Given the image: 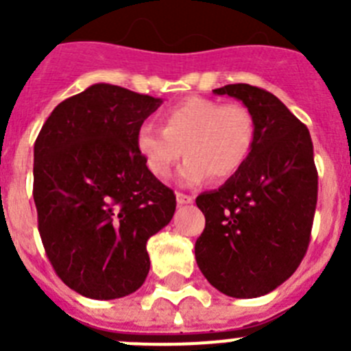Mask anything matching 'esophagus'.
Instances as JSON below:
<instances>
[{"instance_id":"34e87169","label":"esophagus","mask_w":351,"mask_h":351,"mask_svg":"<svg viewBox=\"0 0 351 351\" xmlns=\"http://www.w3.org/2000/svg\"><path fill=\"white\" fill-rule=\"evenodd\" d=\"M176 198H178L179 206H188V204H193V200H195L193 197H190V195H184V193H178L176 195Z\"/></svg>"}]
</instances>
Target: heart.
<instances>
[{
  "label": "heart",
  "mask_w": 351,
  "mask_h": 351,
  "mask_svg": "<svg viewBox=\"0 0 351 351\" xmlns=\"http://www.w3.org/2000/svg\"><path fill=\"white\" fill-rule=\"evenodd\" d=\"M165 126L144 123L137 132V151L154 178H165L184 149L179 184L195 186L213 178H232L246 163L255 144V117L243 104H221L191 96L163 114Z\"/></svg>",
  "instance_id": "heart-1"
}]
</instances>
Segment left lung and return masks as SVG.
<instances>
[{"mask_svg":"<svg viewBox=\"0 0 351 351\" xmlns=\"http://www.w3.org/2000/svg\"><path fill=\"white\" fill-rule=\"evenodd\" d=\"M213 93L243 101L256 133L241 170L221 188L197 197L206 228L195 256L216 290L255 299L285 283L308 251L318 197L311 135L265 89L228 84Z\"/></svg>","mask_w":351,"mask_h":351,"instance_id":"obj_1","label":"left lung"}]
</instances>
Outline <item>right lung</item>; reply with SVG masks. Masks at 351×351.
<instances>
[{
	"mask_svg": "<svg viewBox=\"0 0 351 351\" xmlns=\"http://www.w3.org/2000/svg\"><path fill=\"white\" fill-rule=\"evenodd\" d=\"M163 104L112 84L61 101L35 142L33 198L56 274L89 299L126 297L149 272V237L170 223L176 195L149 172L137 132Z\"/></svg>",
	"mask_w": 351,
	"mask_h": 351,
	"instance_id": "right-lung-1",
	"label": "right lung"
}]
</instances>
